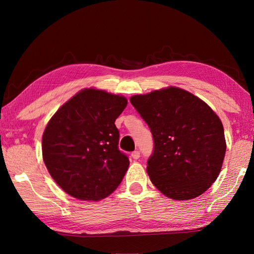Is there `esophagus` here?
<instances>
[{"label": "esophagus", "instance_id": "34e87169", "mask_svg": "<svg viewBox=\"0 0 254 254\" xmlns=\"http://www.w3.org/2000/svg\"><path fill=\"white\" fill-rule=\"evenodd\" d=\"M139 156H141V154H139L138 150H135V152H133V153L131 154V157H132L133 159H135V160L139 158Z\"/></svg>", "mask_w": 254, "mask_h": 254}]
</instances>
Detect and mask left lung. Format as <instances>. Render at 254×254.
Listing matches in <instances>:
<instances>
[{"mask_svg": "<svg viewBox=\"0 0 254 254\" xmlns=\"http://www.w3.org/2000/svg\"><path fill=\"white\" fill-rule=\"evenodd\" d=\"M130 101L153 134L147 161L153 185L178 201L203 194L217 179L226 153L218 116L198 97L171 86Z\"/></svg>", "mask_w": 254, "mask_h": 254, "instance_id": "8db88e82", "label": "left lung"}]
</instances>
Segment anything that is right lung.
<instances>
[{"instance_id": "1", "label": "right lung", "mask_w": 254, "mask_h": 254, "mask_svg": "<svg viewBox=\"0 0 254 254\" xmlns=\"http://www.w3.org/2000/svg\"><path fill=\"white\" fill-rule=\"evenodd\" d=\"M127 105L123 96L85 88L50 119L42 135V157L64 192L99 201L120 185L130 161L119 150L115 122Z\"/></svg>"}]
</instances>
